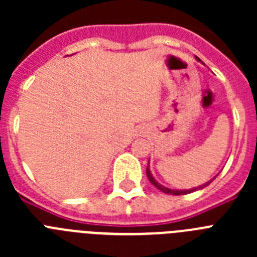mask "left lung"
Wrapping results in <instances>:
<instances>
[{"instance_id":"obj_1","label":"left lung","mask_w":257,"mask_h":257,"mask_svg":"<svg viewBox=\"0 0 257 257\" xmlns=\"http://www.w3.org/2000/svg\"><path fill=\"white\" fill-rule=\"evenodd\" d=\"M197 60H199V59L197 58ZM199 61H201V60H199ZM147 176H148L149 181H151V183L153 184V185L157 188V189H160L161 192L166 193V194H172V196H184V194H188V193H192V192H196V190L203 189V188L207 187L208 184H210L211 181L213 180V179H212V180L207 181V183H205V184H203V185H199V187H197V188H192V189L178 190V189H170V188H166L165 185H161V184L158 183V181H156V179H154L153 175H152L151 170H149V165H148V167H147Z\"/></svg>"}]
</instances>
